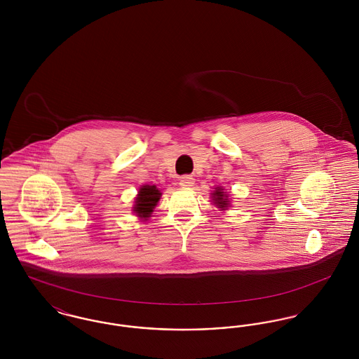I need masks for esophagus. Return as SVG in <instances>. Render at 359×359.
Masks as SVG:
<instances>
[{"mask_svg": "<svg viewBox=\"0 0 359 359\" xmlns=\"http://www.w3.org/2000/svg\"><path fill=\"white\" fill-rule=\"evenodd\" d=\"M194 183H195V179L192 176H189V175H184V176L180 177V186L182 187H191Z\"/></svg>", "mask_w": 359, "mask_h": 359, "instance_id": "obj_1", "label": "esophagus"}]
</instances>
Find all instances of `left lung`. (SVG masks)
I'll return each mask as SVG.
<instances>
[{
  "instance_id": "8db88e82",
  "label": "left lung",
  "mask_w": 359,
  "mask_h": 359,
  "mask_svg": "<svg viewBox=\"0 0 359 359\" xmlns=\"http://www.w3.org/2000/svg\"><path fill=\"white\" fill-rule=\"evenodd\" d=\"M214 196H212V199H214V202L217 203V205H219L221 208H224L226 205H229L227 202V196L223 194L222 188H215V192L212 194Z\"/></svg>"
}]
</instances>
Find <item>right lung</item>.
I'll use <instances>...</instances> for the list:
<instances>
[{
	"mask_svg": "<svg viewBox=\"0 0 359 359\" xmlns=\"http://www.w3.org/2000/svg\"><path fill=\"white\" fill-rule=\"evenodd\" d=\"M161 196V192L156 186H142L138 191L136 198L135 211L141 218L151 217V212L154 211V205H157L158 199Z\"/></svg>",
	"mask_w": 359,
	"mask_h": 359,
	"instance_id": "1",
	"label": "right lung"
}]
</instances>
